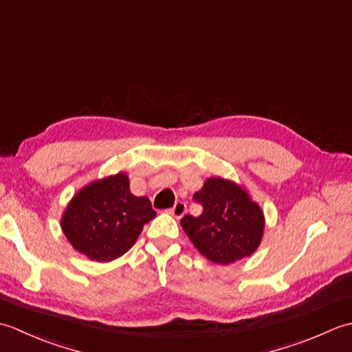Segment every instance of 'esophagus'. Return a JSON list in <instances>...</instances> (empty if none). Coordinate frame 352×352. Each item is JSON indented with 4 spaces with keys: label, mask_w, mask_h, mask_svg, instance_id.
<instances>
[{
    "label": "esophagus",
    "mask_w": 352,
    "mask_h": 352,
    "mask_svg": "<svg viewBox=\"0 0 352 352\" xmlns=\"http://www.w3.org/2000/svg\"><path fill=\"white\" fill-rule=\"evenodd\" d=\"M170 213L174 214L177 219H180L182 216L186 213V204L182 203V201H178V203H175V206L170 208Z\"/></svg>",
    "instance_id": "34e87169"
}]
</instances>
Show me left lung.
Segmentation results:
<instances>
[{
    "mask_svg": "<svg viewBox=\"0 0 352 352\" xmlns=\"http://www.w3.org/2000/svg\"><path fill=\"white\" fill-rule=\"evenodd\" d=\"M193 199L203 206V213L198 218L186 214L180 223L206 258L230 265L258 248L265 230L263 210L241 186L221 177L207 178Z\"/></svg>",
    "mask_w": 352,
    "mask_h": 352,
    "instance_id": "obj_1",
    "label": "left lung"
}]
</instances>
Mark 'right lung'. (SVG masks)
I'll return each mask as SVG.
<instances>
[{"label":"right lung","mask_w":352,"mask_h":352,"mask_svg":"<svg viewBox=\"0 0 352 352\" xmlns=\"http://www.w3.org/2000/svg\"><path fill=\"white\" fill-rule=\"evenodd\" d=\"M154 218L149 199L134 197L129 175L119 172L78 190L65 208L60 226L74 250L104 263L129 251Z\"/></svg>","instance_id":"right-lung-1"}]
</instances>
